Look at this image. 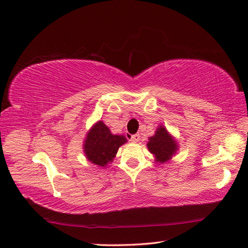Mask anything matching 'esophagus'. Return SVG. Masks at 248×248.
<instances>
[{
  "label": "esophagus",
  "mask_w": 248,
  "mask_h": 248,
  "mask_svg": "<svg viewBox=\"0 0 248 248\" xmlns=\"http://www.w3.org/2000/svg\"><path fill=\"white\" fill-rule=\"evenodd\" d=\"M131 142H134V143H137V142H139V140H140V135L139 134H136V135H133V136H130V139H129Z\"/></svg>",
  "instance_id": "1"
}]
</instances>
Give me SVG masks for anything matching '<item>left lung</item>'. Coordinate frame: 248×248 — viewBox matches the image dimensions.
<instances>
[{
    "label": "left lung",
    "instance_id": "1",
    "mask_svg": "<svg viewBox=\"0 0 248 248\" xmlns=\"http://www.w3.org/2000/svg\"><path fill=\"white\" fill-rule=\"evenodd\" d=\"M148 140H150L147 142L148 150L155 155L156 160L159 162L170 160L177 150L176 142L162 126L156 130V135L151 137Z\"/></svg>",
    "mask_w": 248,
    "mask_h": 248
}]
</instances>
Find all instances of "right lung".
I'll return each instance as SVG.
<instances>
[{
  "mask_svg": "<svg viewBox=\"0 0 248 248\" xmlns=\"http://www.w3.org/2000/svg\"><path fill=\"white\" fill-rule=\"evenodd\" d=\"M126 142L124 136L112 135L102 121L90 129L84 144L85 154L89 160L100 167H105L115 157L119 147Z\"/></svg>",
  "mask_w": 248,
  "mask_h": 248,
  "instance_id": "right-lung-1",
  "label": "right lung"
}]
</instances>
